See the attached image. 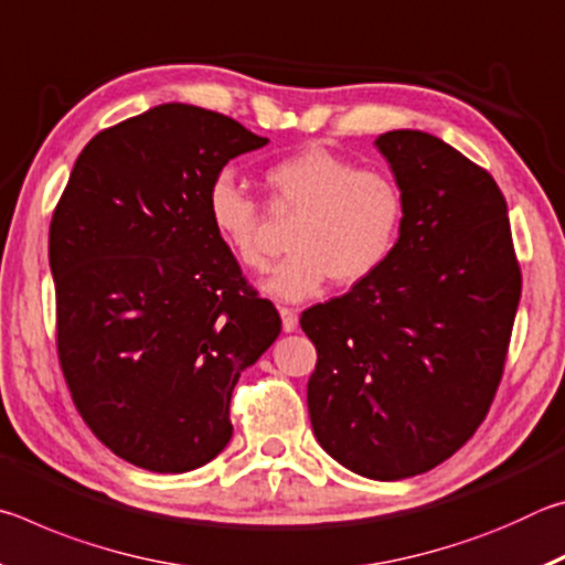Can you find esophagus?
Segmentation results:
<instances>
[{"mask_svg":"<svg viewBox=\"0 0 565 565\" xmlns=\"http://www.w3.org/2000/svg\"><path fill=\"white\" fill-rule=\"evenodd\" d=\"M279 313H281V327H284V331H286V333L296 331V327H299V319H296V311H294V309H286V306H281Z\"/></svg>","mask_w":565,"mask_h":565,"instance_id":"34e87169","label":"esophagus"}]
</instances>
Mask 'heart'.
Here are the masks:
<instances>
[{"instance_id":"heart-1","label":"heart","mask_w":565,"mask_h":565,"mask_svg":"<svg viewBox=\"0 0 565 565\" xmlns=\"http://www.w3.org/2000/svg\"><path fill=\"white\" fill-rule=\"evenodd\" d=\"M274 202L301 209L291 254L259 281L274 301H306L337 279L343 286L374 276L401 242L406 196L384 169L356 167L327 147H303L266 169ZM206 224L234 259L262 269L259 204L232 169L209 181Z\"/></svg>"}]
</instances>
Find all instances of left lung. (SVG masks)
<instances>
[{
  "instance_id": "left-lung-1",
  "label": "left lung",
  "mask_w": 565,
  "mask_h": 565,
  "mask_svg": "<svg viewBox=\"0 0 565 565\" xmlns=\"http://www.w3.org/2000/svg\"><path fill=\"white\" fill-rule=\"evenodd\" d=\"M374 147L406 196L404 232L371 279L301 313L319 353L306 404L333 461L401 481L444 463L489 414L521 269L489 171L416 129Z\"/></svg>"
}]
</instances>
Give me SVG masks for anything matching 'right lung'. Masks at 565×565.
<instances>
[{"label":"right lung","instance_id":"1","mask_svg":"<svg viewBox=\"0 0 565 565\" xmlns=\"http://www.w3.org/2000/svg\"><path fill=\"white\" fill-rule=\"evenodd\" d=\"M269 145L159 104L82 149L50 228L56 347L82 418L124 461L184 473L224 451L242 371L281 333L206 224L209 181Z\"/></svg>","mask_w":565,"mask_h":565}]
</instances>
